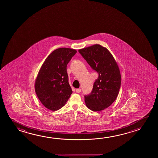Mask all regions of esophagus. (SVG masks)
Here are the masks:
<instances>
[{
    "label": "esophagus",
    "mask_w": 158,
    "mask_h": 158,
    "mask_svg": "<svg viewBox=\"0 0 158 158\" xmlns=\"http://www.w3.org/2000/svg\"><path fill=\"white\" fill-rule=\"evenodd\" d=\"M76 92L77 93H79L81 92V89H76Z\"/></svg>",
    "instance_id": "34e87169"
}]
</instances>
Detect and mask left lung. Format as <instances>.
<instances>
[{
    "instance_id": "obj_1",
    "label": "left lung",
    "mask_w": 158,
    "mask_h": 158,
    "mask_svg": "<svg viewBox=\"0 0 158 158\" xmlns=\"http://www.w3.org/2000/svg\"><path fill=\"white\" fill-rule=\"evenodd\" d=\"M79 52L98 74L92 92L85 96L86 105L93 111H102L115 101L119 93L121 83L119 67L110 52L100 44L79 49Z\"/></svg>"
}]
</instances>
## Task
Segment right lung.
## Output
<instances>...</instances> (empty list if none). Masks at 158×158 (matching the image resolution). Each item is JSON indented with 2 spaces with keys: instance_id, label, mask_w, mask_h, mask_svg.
Returning a JSON list of instances; mask_svg holds the SVG:
<instances>
[{
  "instance_id": "obj_1",
  "label": "right lung",
  "mask_w": 158,
  "mask_h": 158,
  "mask_svg": "<svg viewBox=\"0 0 158 158\" xmlns=\"http://www.w3.org/2000/svg\"><path fill=\"white\" fill-rule=\"evenodd\" d=\"M77 51L60 48L49 54L39 70L35 82L37 98L51 111L64 106L73 91L68 81L67 65Z\"/></svg>"
}]
</instances>
